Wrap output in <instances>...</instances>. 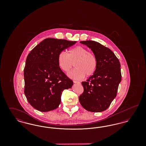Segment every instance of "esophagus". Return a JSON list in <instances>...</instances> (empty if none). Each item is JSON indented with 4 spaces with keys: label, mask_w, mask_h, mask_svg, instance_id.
Returning <instances> with one entry per match:
<instances>
[{
    "label": "esophagus",
    "mask_w": 146,
    "mask_h": 146,
    "mask_svg": "<svg viewBox=\"0 0 146 146\" xmlns=\"http://www.w3.org/2000/svg\"><path fill=\"white\" fill-rule=\"evenodd\" d=\"M73 83L75 84H80V83L79 82H78V81H76V80H73Z\"/></svg>",
    "instance_id": "1"
}]
</instances>
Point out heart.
<instances>
[{
    "label": "heart",
    "mask_w": 146,
    "mask_h": 146,
    "mask_svg": "<svg viewBox=\"0 0 146 146\" xmlns=\"http://www.w3.org/2000/svg\"><path fill=\"white\" fill-rule=\"evenodd\" d=\"M57 61L60 68L66 72H68L75 63L76 68L71 70L67 75L70 78L76 80L82 79L85 75L92 76L97 68L96 56L81 46L70 49L68 54L64 52H61L58 56Z\"/></svg>",
    "instance_id": "heart-1"
}]
</instances>
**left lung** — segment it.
Returning a JSON list of instances; mask_svg holds the SVG:
<instances>
[{"mask_svg":"<svg viewBox=\"0 0 146 146\" xmlns=\"http://www.w3.org/2000/svg\"><path fill=\"white\" fill-rule=\"evenodd\" d=\"M91 50L97 58L92 76L83 82L84 92L79 100L84 109L91 112L106 110L117 96L121 80L120 64L111 50L95 41L80 42Z\"/></svg>","mask_w":146,"mask_h":146,"instance_id":"obj_1","label":"left lung"}]
</instances>
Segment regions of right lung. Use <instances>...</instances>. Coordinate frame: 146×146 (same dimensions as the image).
<instances>
[{
	"mask_svg": "<svg viewBox=\"0 0 146 146\" xmlns=\"http://www.w3.org/2000/svg\"><path fill=\"white\" fill-rule=\"evenodd\" d=\"M76 42L47 38L29 52L24 69L25 94L28 102L39 111L58 108L63 90L70 89L73 81L58 64V56Z\"/></svg>",
	"mask_w": 146,
	"mask_h": 146,
	"instance_id": "add662e5",
	"label": "right lung"
}]
</instances>
